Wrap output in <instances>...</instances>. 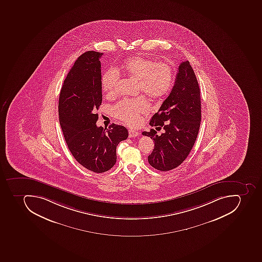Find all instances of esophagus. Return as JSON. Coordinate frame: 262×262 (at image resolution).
I'll list each match as a JSON object with an SVG mask.
<instances>
[{
  "instance_id": "esophagus-1",
  "label": "esophagus",
  "mask_w": 262,
  "mask_h": 262,
  "mask_svg": "<svg viewBox=\"0 0 262 262\" xmlns=\"http://www.w3.org/2000/svg\"><path fill=\"white\" fill-rule=\"evenodd\" d=\"M128 132H129V137H130V138H132V137H136V136H139V132H137V130L130 129Z\"/></svg>"
}]
</instances>
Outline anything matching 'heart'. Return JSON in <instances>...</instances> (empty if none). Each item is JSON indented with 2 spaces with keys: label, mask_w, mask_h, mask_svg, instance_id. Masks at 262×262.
Returning <instances> with one entry per match:
<instances>
[{
  "label": "heart",
  "mask_w": 262,
  "mask_h": 262,
  "mask_svg": "<svg viewBox=\"0 0 262 262\" xmlns=\"http://www.w3.org/2000/svg\"><path fill=\"white\" fill-rule=\"evenodd\" d=\"M123 71L138 81V91L152 98L163 96L168 92L172 82V69L167 63L147 59L142 56L132 57L122 64ZM118 69L111 68L103 74L102 88L108 96L115 94L119 79ZM149 104L144 96L135 99H123L112 108L118 119L133 126L140 122V115L148 111Z\"/></svg>",
  "instance_id": "1"
}]
</instances>
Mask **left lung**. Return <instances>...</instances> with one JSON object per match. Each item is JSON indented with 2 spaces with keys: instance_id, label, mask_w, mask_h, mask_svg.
Returning <instances> with one entry per match:
<instances>
[{
  "instance_id": "1",
  "label": "left lung",
  "mask_w": 262,
  "mask_h": 262,
  "mask_svg": "<svg viewBox=\"0 0 262 262\" xmlns=\"http://www.w3.org/2000/svg\"><path fill=\"white\" fill-rule=\"evenodd\" d=\"M201 123V96L199 82L189 61L180 64L171 92L151 118V126L163 127L161 136L151 129L142 132L155 140L148 157L149 164L162 171L182 163L193 148Z\"/></svg>"
}]
</instances>
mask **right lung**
Listing matches in <instances>:
<instances>
[{
  "label": "right lung",
  "instance_id": "right-lung-1",
  "mask_svg": "<svg viewBox=\"0 0 262 262\" xmlns=\"http://www.w3.org/2000/svg\"><path fill=\"white\" fill-rule=\"evenodd\" d=\"M102 55L90 51L78 57L59 98V123L69 149L81 166L96 173L107 171L115 165L116 148L128 137L123 126H96V111L102 103Z\"/></svg>",
  "mask_w": 262,
  "mask_h": 262
}]
</instances>
